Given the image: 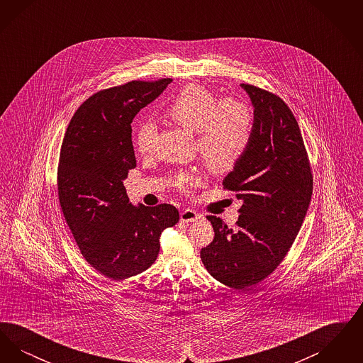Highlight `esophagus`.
<instances>
[{"label":"esophagus","instance_id":"esophagus-1","mask_svg":"<svg viewBox=\"0 0 363 363\" xmlns=\"http://www.w3.org/2000/svg\"><path fill=\"white\" fill-rule=\"evenodd\" d=\"M200 219V215L193 209H184L181 212V222H196Z\"/></svg>","mask_w":363,"mask_h":363}]
</instances>
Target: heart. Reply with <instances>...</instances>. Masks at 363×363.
Here are the masks:
<instances>
[{
  "mask_svg": "<svg viewBox=\"0 0 363 363\" xmlns=\"http://www.w3.org/2000/svg\"><path fill=\"white\" fill-rule=\"evenodd\" d=\"M166 116L188 132L196 133L197 150L208 170L220 174L237 166L245 154L253 129V116L247 104L235 99L219 101L204 86H185L166 110ZM156 126L143 122L135 144L140 154H148L155 141ZM179 186H193L199 177L184 174Z\"/></svg>",
  "mask_w": 363,
  "mask_h": 363,
  "instance_id": "b5f03b06",
  "label": "heart"
}]
</instances>
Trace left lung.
Wrapping results in <instances>:
<instances>
[{
	"label": "left lung",
	"mask_w": 363,
	"mask_h": 363,
	"mask_svg": "<svg viewBox=\"0 0 363 363\" xmlns=\"http://www.w3.org/2000/svg\"><path fill=\"white\" fill-rule=\"evenodd\" d=\"M253 106L249 145L223 179L243 201L237 227L207 216L215 238L200 257L211 277L235 290H249L286 257L309 209V159L298 122L279 96L241 84Z\"/></svg>",
	"instance_id": "8db88e82"
}]
</instances>
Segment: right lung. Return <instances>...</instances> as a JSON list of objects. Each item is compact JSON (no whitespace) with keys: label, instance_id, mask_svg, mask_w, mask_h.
<instances>
[{"label":"right lung","instance_id":"right-lung-1","mask_svg":"<svg viewBox=\"0 0 363 363\" xmlns=\"http://www.w3.org/2000/svg\"><path fill=\"white\" fill-rule=\"evenodd\" d=\"M172 83L130 82L104 89L70 120L58 163V197L83 257L108 279L123 280L150 268L163 230L179 220L170 204L133 206L123 179L136 167L132 121Z\"/></svg>","mask_w":363,"mask_h":363}]
</instances>
